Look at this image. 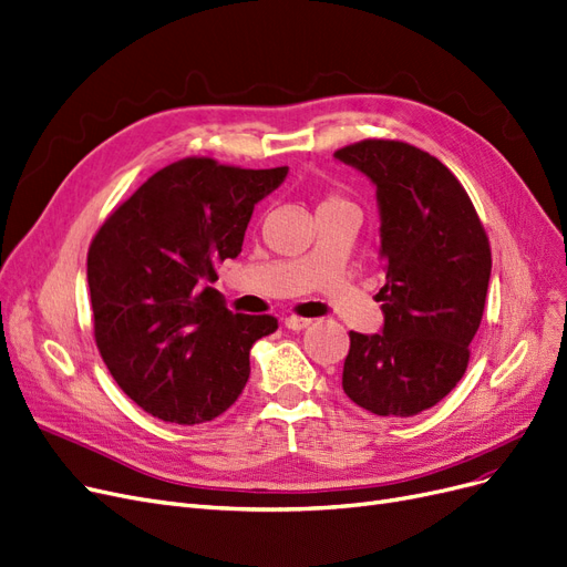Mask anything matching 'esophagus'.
<instances>
[{
	"instance_id": "obj_1",
	"label": "esophagus",
	"mask_w": 567,
	"mask_h": 567,
	"mask_svg": "<svg viewBox=\"0 0 567 567\" xmlns=\"http://www.w3.org/2000/svg\"><path fill=\"white\" fill-rule=\"evenodd\" d=\"M285 327H287V329H291V331H303L306 327H310V320H308V318L289 316V318H285Z\"/></svg>"
}]
</instances>
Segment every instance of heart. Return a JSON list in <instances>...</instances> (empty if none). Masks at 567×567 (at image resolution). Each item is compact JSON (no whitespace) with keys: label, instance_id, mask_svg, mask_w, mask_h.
Returning <instances> with one entry per match:
<instances>
[{"label":"heart","instance_id":"1","mask_svg":"<svg viewBox=\"0 0 567 567\" xmlns=\"http://www.w3.org/2000/svg\"><path fill=\"white\" fill-rule=\"evenodd\" d=\"M339 203H346V200H341V198H327L322 205H339ZM322 205H320V207H322Z\"/></svg>","mask_w":567,"mask_h":567}]
</instances>
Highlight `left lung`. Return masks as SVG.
Listing matches in <instances>:
<instances>
[{
	"label": "left lung",
	"mask_w": 567,
	"mask_h": 567,
	"mask_svg": "<svg viewBox=\"0 0 567 567\" xmlns=\"http://www.w3.org/2000/svg\"><path fill=\"white\" fill-rule=\"evenodd\" d=\"M333 158L375 188L385 285L379 333L350 331L343 392L388 417L432 409L463 379L484 316L491 245L449 167L394 140H364Z\"/></svg>",
	"instance_id": "obj_1"
}]
</instances>
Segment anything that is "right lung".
Here are the masks:
<instances>
[{
	"mask_svg": "<svg viewBox=\"0 0 567 567\" xmlns=\"http://www.w3.org/2000/svg\"><path fill=\"white\" fill-rule=\"evenodd\" d=\"M287 173L184 158L146 179L97 230L89 249L95 341L146 413L198 425L236 404L249 350L278 320L234 316L213 287L215 266L240 255L255 205Z\"/></svg>",
	"mask_w": 567,
	"mask_h": 567,
	"instance_id": "1",
	"label": "right lung"
}]
</instances>
